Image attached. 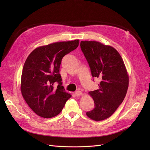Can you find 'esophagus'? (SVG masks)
Instances as JSON below:
<instances>
[{"label": "esophagus", "mask_w": 150, "mask_h": 150, "mask_svg": "<svg viewBox=\"0 0 150 150\" xmlns=\"http://www.w3.org/2000/svg\"><path fill=\"white\" fill-rule=\"evenodd\" d=\"M74 94L76 95V96H81V95L82 94V92H81V91H76V92H74Z\"/></svg>", "instance_id": "1"}]
</instances>
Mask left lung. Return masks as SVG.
Listing matches in <instances>:
<instances>
[{"label":"left lung","mask_w":150,"mask_h":150,"mask_svg":"<svg viewBox=\"0 0 150 150\" xmlns=\"http://www.w3.org/2000/svg\"><path fill=\"white\" fill-rule=\"evenodd\" d=\"M80 46L93 78L101 80L99 89L90 91L94 108L86 112L93 120L110 117L123 101L128 91L129 76L119 52L110 46L97 41H81Z\"/></svg>","instance_id":"1"}]
</instances>
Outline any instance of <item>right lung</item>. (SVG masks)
Returning a JSON list of instances; mask_svg holds the SVG:
<instances>
[{
    "label": "right lung",
    "instance_id": "right-lung-1",
    "mask_svg": "<svg viewBox=\"0 0 150 150\" xmlns=\"http://www.w3.org/2000/svg\"><path fill=\"white\" fill-rule=\"evenodd\" d=\"M79 40L59 42L40 46L24 63L21 76L22 96L36 115L51 118L61 112L71 95L62 86L59 68L62 59L79 46ZM58 83V87L53 86Z\"/></svg>",
    "mask_w": 150,
    "mask_h": 150
}]
</instances>
